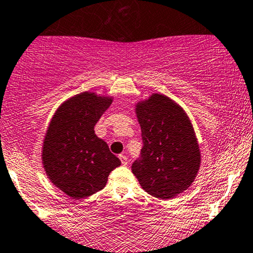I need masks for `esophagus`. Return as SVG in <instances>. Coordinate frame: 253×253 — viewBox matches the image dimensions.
<instances>
[{
	"instance_id": "1",
	"label": "esophagus",
	"mask_w": 253,
	"mask_h": 253,
	"mask_svg": "<svg viewBox=\"0 0 253 253\" xmlns=\"http://www.w3.org/2000/svg\"><path fill=\"white\" fill-rule=\"evenodd\" d=\"M119 159H120L121 164H123L124 166H126L127 164H128V158H127L126 155H124V154H120V155H119Z\"/></svg>"
}]
</instances>
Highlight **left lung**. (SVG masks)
<instances>
[{
    "instance_id": "obj_1",
    "label": "left lung",
    "mask_w": 253,
    "mask_h": 253,
    "mask_svg": "<svg viewBox=\"0 0 253 253\" xmlns=\"http://www.w3.org/2000/svg\"><path fill=\"white\" fill-rule=\"evenodd\" d=\"M135 111L143 146L132 171L143 190L169 200L190 187L200 168L193 126L180 105L164 94H152Z\"/></svg>"
}]
</instances>
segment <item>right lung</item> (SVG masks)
I'll return each instance as SVG.
<instances>
[{
	"instance_id": "1",
	"label": "right lung",
	"mask_w": 253,
	"mask_h": 253,
	"mask_svg": "<svg viewBox=\"0 0 253 253\" xmlns=\"http://www.w3.org/2000/svg\"><path fill=\"white\" fill-rule=\"evenodd\" d=\"M112 99L83 92L59 106L51 119L43 145V165L56 187L72 198H84L106 185L110 172L120 166L94 126Z\"/></svg>"
}]
</instances>
